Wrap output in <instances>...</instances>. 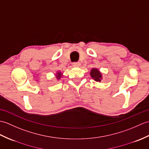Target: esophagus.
<instances>
[{"label":"esophagus","mask_w":149,"mask_h":149,"mask_svg":"<svg viewBox=\"0 0 149 149\" xmlns=\"http://www.w3.org/2000/svg\"><path fill=\"white\" fill-rule=\"evenodd\" d=\"M74 63L77 67H79V66H80V65H81V63H79V62H74Z\"/></svg>","instance_id":"34e87169"}]
</instances>
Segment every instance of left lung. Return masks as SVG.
Instances as JSON below:
<instances>
[{
    "instance_id": "8db88e82",
    "label": "left lung",
    "mask_w": 149,
    "mask_h": 149,
    "mask_svg": "<svg viewBox=\"0 0 149 149\" xmlns=\"http://www.w3.org/2000/svg\"><path fill=\"white\" fill-rule=\"evenodd\" d=\"M90 75L91 77L94 79V80L96 82H100L102 79V74L100 73V71L96 68H93L91 72Z\"/></svg>"
}]
</instances>
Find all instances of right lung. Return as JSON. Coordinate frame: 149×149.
<instances>
[{"instance_id": "obj_1", "label": "right lung", "mask_w": 149, "mask_h": 149, "mask_svg": "<svg viewBox=\"0 0 149 149\" xmlns=\"http://www.w3.org/2000/svg\"><path fill=\"white\" fill-rule=\"evenodd\" d=\"M61 75V72H58L57 75H56V78H57V79H60Z\"/></svg>"}]
</instances>
